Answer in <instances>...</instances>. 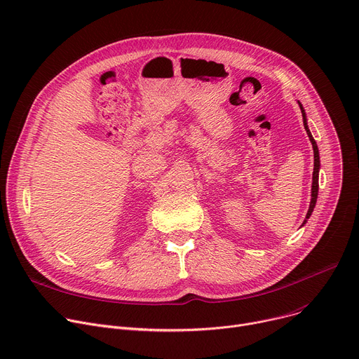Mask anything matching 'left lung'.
Returning a JSON list of instances; mask_svg holds the SVG:
<instances>
[{"label":"left lung","mask_w":359,"mask_h":359,"mask_svg":"<svg viewBox=\"0 0 359 359\" xmlns=\"http://www.w3.org/2000/svg\"><path fill=\"white\" fill-rule=\"evenodd\" d=\"M297 103H299V107H300V110H302V116H303V126H305V130H306V133H308V136H309V140H311V142H312V148H313V175H312V198H311V204H309V210H308V214H306V218H305V222H303V224H306L308 223V218L312 215V212H313V208H315V205H316V198H318V189H319V170H320V159H319V149H318V145H316V142H315V140H313V136H312V133H311V130H309V126H308V119H306V114H305V109H303V106H302V103L297 100ZM302 224V226H303Z\"/></svg>","instance_id":"8db88e82"}]
</instances>
